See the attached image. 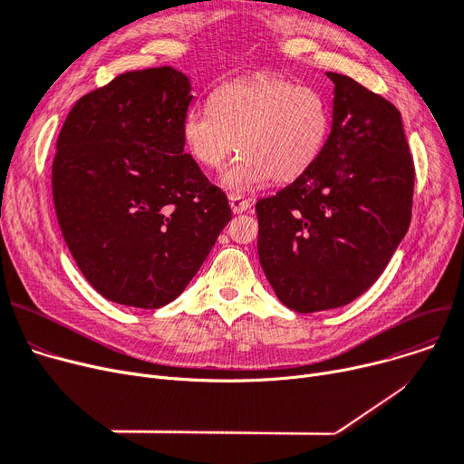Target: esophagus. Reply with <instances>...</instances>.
<instances>
[{
  "label": "esophagus",
  "instance_id": "esophagus-1",
  "mask_svg": "<svg viewBox=\"0 0 464 464\" xmlns=\"http://www.w3.org/2000/svg\"><path fill=\"white\" fill-rule=\"evenodd\" d=\"M229 205H231V210H233L235 214L246 212V210L252 207V203H250L248 199L242 198L240 193H231V195H229Z\"/></svg>",
  "mask_w": 464,
  "mask_h": 464
}]
</instances>
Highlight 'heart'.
Listing matches in <instances>:
<instances>
[{"mask_svg": "<svg viewBox=\"0 0 464 464\" xmlns=\"http://www.w3.org/2000/svg\"><path fill=\"white\" fill-rule=\"evenodd\" d=\"M331 128L320 92L276 72L235 81L210 95V107L191 109L182 121L188 152L207 169H227L224 184L245 191L266 180L294 182L322 154Z\"/></svg>", "mask_w": 464, "mask_h": 464, "instance_id": "heart-1", "label": "heart"}]
</instances>
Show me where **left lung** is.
<instances>
[{
    "instance_id": "8db88e82",
    "label": "left lung",
    "mask_w": 464,
    "mask_h": 464,
    "mask_svg": "<svg viewBox=\"0 0 464 464\" xmlns=\"http://www.w3.org/2000/svg\"><path fill=\"white\" fill-rule=\"evenodd\" d=\"M318 160L259 199L257 254L276 297L308 314L344 306L383 273L411 219L413 160L399 109L346 75Z\"/></svg>"
}]
</instances>
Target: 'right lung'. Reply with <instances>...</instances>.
<instances>
[{
	"label": "right lung",
	"instance_id": "add662e5",
	"mask_svg": "<svg viewBox=\"0 0 464 464\" xmlns=\"http://www.w3.org/2000/svg\"><path fill=\"white\" fill-rule=\"evenodd\" d=\"M191 86L173 67L128 71L75 103L53 161L67 248L105 299L160 308L231 219L227 195L184 154Z\"/></svg>",
	"mask_w": 464,
	"mask_h": 464
}]
</instances>
